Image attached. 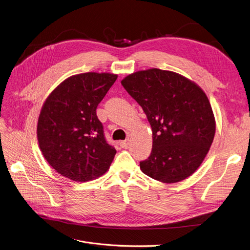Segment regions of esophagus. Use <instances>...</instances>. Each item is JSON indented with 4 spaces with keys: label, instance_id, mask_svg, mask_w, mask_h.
<instances>
[{
    "label": "esophagus",
    "instance_id": "esophagus-1",
    "mask_svg": "<svg viewBox=\"0 0 250 250\" xmlns=\"http://www.w3.org/2000/svg\"><path fill=\"white\" fill-rule=\"evenodd\" d=\"M128 144H129V141L128 140H125V141H122L120 142V146L121 147H124V148H126L128 146Z\"/></svg>",
    "mask_w": 250,
    "mask_h": 250
}]
</instances>
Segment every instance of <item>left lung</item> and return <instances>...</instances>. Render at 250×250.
<instances>
[{"label":"left lung","instance_id":"left-lung-1","mask_svg":"<svg viewBox=\"0 0 250 250\" xmlns=\"http://www.w3.org/2000/svg\"><path fill=\"white\" fill-rule=\"evenodd\" d=\"M122 84L142 106L153 131L144 174L172 184L200 167L216 130L209 99L197 83L179 73L151 68L125 76Z\"/></svg>","mask_w":250,"mask_h":250}]
</instances>
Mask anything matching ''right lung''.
I'll return each mask as SVG.
<instances>
[{
    "label": "right lung",
    "instance_id": "right-lung-1",
    "mask_svg": "<svg viewBox=\"0 0 250 250\" xmlns=\"http://www.w3.org/2000/svg\"><path fill=\"white\" fill-rule=\"evenodd\" d=\"M118 78L86 72L63 80L44 102L37 124L42 155L60 175L75 182L103 176L116 154L104 136L96 107Z\"/></svg>",
    "mask_w": 250,
    "mask_h": 250
}]
</instances>
